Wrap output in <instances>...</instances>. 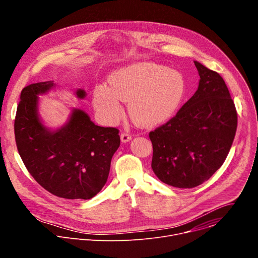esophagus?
Segmentation results:
<instances>
[{
    "label": "esophagus",
    "mask_w": 258,
    "mask_h": 258,
    "mask_svg": "<svg viewBox=\"0 0 258 258\" xmlns=\"http://www.w3.org/2000/svg\"><path fill=\"white\" fill-rule=\"evenodd\" d=\"M120 140L122 143H127L132 140V136L130 134H126V133H122L120 135Z\"/></svg>",
    "instance_id": "1"
}]
</instances>
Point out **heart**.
<instances>
[{
	"label": "heart",
	"mask_w": 258,
	"mask_h": 258,
	"mask_svg": "<svg viewBox=\"0 0 258 258\" xmlns=\"http://www.w3.org/2000/svg\"><path fill=\"white\" fill-rule=\"evenodd\" d=\"M110 88L94 90V106L101 119L115 124L123 115L119 99L127 103L132 120L141 127H153L171 118L186 93V83L176 70L141 62L116 70L109 78Z\"/></svg>",
	"instance_id": "1"
}]
</instances>
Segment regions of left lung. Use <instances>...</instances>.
<instances>
[{"label": "left lung", "mask_w": 258, "mask_h": 258, "mask_svg": "<svg viewBox=\"0 0 258 258\" xmlns=\"http://www.w3.org/2000/svg\"><path fill=\"white\" fill-rule=\"evenodd\" d=\"M194 63L200 77L197 91L174 117L149 134L154 173L180 189L210 178L225 162L237 131V111L225 81Z\"/></svg>", "instance_id": "1"}]
</instances>
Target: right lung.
<instances>
[{
	"mask_svg": "<svg viewBox=\"0 0 258 258\" xmlns=\"http://www.w3.org/2000/svg\"><path fill=\"white\" fill-rule=\"evenodd\" d=\"M53 81L25 87L14 122L19 155L32 177L51 194L65 199H91L107 181L118 130L96 125L82 109L73 108L67 122L47 127L39 114V95L55 88ZM79 99L87 94L79 89Z\"/></svg>",
	"mask_w": 258,
	"mask_h": 258,
	"instance_id": "right-lung-1",
	"label": "right lung"
}]
</instances>
